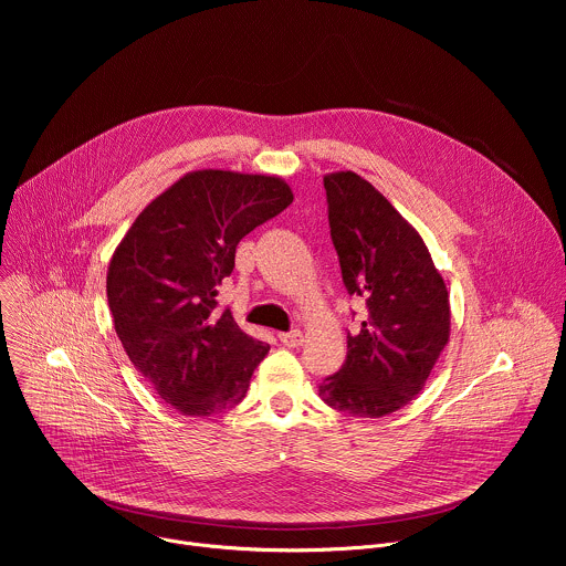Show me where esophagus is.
Masks as SVG:
<instances>
[{"label":"esophagus","mask_w":566,"mask_h":566,"mask_svg":"<svg viewBox=\"0 0 566 566\" xmlns=\"http://www.w3.org/2000/svg\"><path fill=\"white\" fill-rule=\"evenodd\" d=\"M280 340H282L286 347H300V345H302V332H300V329H293V332L280 334Z\"/></svg>","instance_id":"1"}]
</instances>
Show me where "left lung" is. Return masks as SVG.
Returning <instances> with one entry per match:
<instances>
[{"instance_id": "left-lung-1", "label": "left lung", "mask_w": 566, "mask_h": 566, "mask_svg": "<svg viewBox=\"0 0 566 566\" xmlns=\"http://www.w3.org/2000/svg\"><path fill=\"white\" fill-rule=\"evenodd\" d=\"M329 228L349 295L367 317L347 360L319 385L338 412L380 419L423 389L450 340V300L419 230L352 170L325 175Z\"/></svg>"}]
</instances>
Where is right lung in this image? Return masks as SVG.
Returning a JSON list of instances; mask_svg holds the SVG:
<instances>
[{
    "label": "right lung",
    "instance_id": "add662e5",
    "mask_svg": "<svg viewBox=\"0 0 566 566\" xmlns=\"http://www.w3.org/2000/svg\"><path fill=\"white\" fill-rule=\"evenodd\" d=\"M293 201L273 175L195 170L134 219L107 269L114 329L154 391L186 417L247 396L269 345L217 308L241 237Z\"/></svg>",
    "mask_w": 566,
    "mask_h": 566
}]
</instances>
